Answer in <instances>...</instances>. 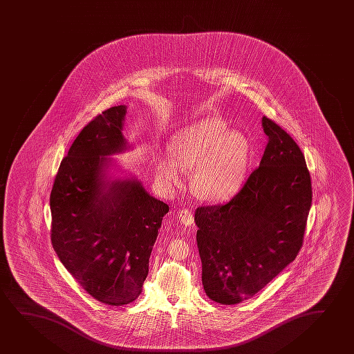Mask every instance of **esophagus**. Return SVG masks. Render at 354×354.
I'll return each mask as SVG.
<instances>
[{
  "label": "esophagus",
  "instance_id": "34e87169",
  "mask_svg": "<svg viewBox=\"0 0 354 354\" xmlns=\"http://www.w3.org/2000/svg\"><path fill=\"white\" fill-rule=\"evenodd\" d=\"M179 221L183 225L191 226L194 224V216L189 209H183L179 213Z\"/></svg>",
  "mask_w": 354,
  "mask_h": 354
}]
</instances>
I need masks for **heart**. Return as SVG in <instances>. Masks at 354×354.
Here are the masks:
<instances>
[{
    "mask_svg": "<svg viewBox=\"0 0 354 354\" xmlns=\"http://www.w3.org/2000/svg\"><path fill=\"white\" fill-rule=\"evenodd\" d=\"M170 153H156L157 179L175 187L192 169L191 185L205 201H224L241 186L251 163L252 146L245 133L219 115H207L179 129L169 140Z\"/></svg>",
    "mask_w": 354,
    "mask_h": 354,
    "instance_id": "obj_1",
    "label": "heart"
}]
</instances>
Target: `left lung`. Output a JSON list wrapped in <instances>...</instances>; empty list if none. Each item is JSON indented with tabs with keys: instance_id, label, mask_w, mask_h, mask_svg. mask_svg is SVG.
Masks as SVG:
<instances>
[{
	"instance_id": "obj_1",
	"label": "left lung",
	"mask_w": 354,
	"mask_h": 354,
	"mask_svg": "<svg viewBox=\"0 0 354 354\" xmlns=\"http://www.w3.org/2000/svg\"><path fill=\"white\" fill-rule=\"evenodd\" d=\"M268 144L257 169L230 201L195 212L205 295L243 302L295 261L312 205L306 159L288 133L267 117Z\"/></svg>"
}]
</instances>
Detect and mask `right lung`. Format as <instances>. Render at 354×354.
Wrapping results in <instances>:
<instances>
[{
	"label": "right lung",
	"instance_id": "obj_1",
	"mask_svg": "<svg viewBox=\"0 0 354 354\" xmlns=\"http://www.w3.org/2000/svg\"><path fill=\"white\" fill-rule=\"evenodd\" d=\"M125 115V104L114 106L82 129L50 197L57 256L87 293L111 306L140 296L169 210L111 158L133 149L123 133Z\"/></svg>",
	"mask_w": 354,
	"mask_h": 354
}]
</instances>
